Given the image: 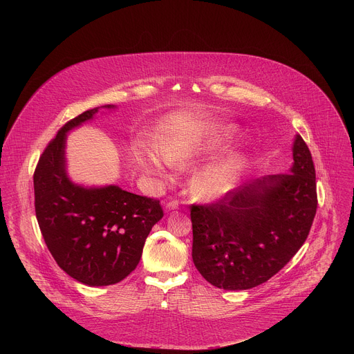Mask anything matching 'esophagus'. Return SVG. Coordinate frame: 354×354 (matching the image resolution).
<instances>
[{"instance_id": "esophagus-1", "label": "esophagus", "mask_w": 354, "mask_h": 354, "mask_svg": "<svg viewBox=\"0 0 354 354\" xmlns=\"http://www.w3.org/2000/svg\"><path fill=\"white\" fill-rule=\"evenodd\" d=\"M179 209V203L176 200H171L169 203H167V210L172 212V210H178Z\"/></svg>"}]
</instances>
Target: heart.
<instances>
[{"label":"heart","instance_id":"heart-1","mask_svg":"<svg viewBox=\"0 0 354 354\" xmlns=\"http://www.w3.org/2000/svg\"><path fill=\"white\" fill-rule=\"evenodd\" d=\"M235 137L236 129L232 124L182 127L162 144V156L175 168L185 169L224 153L232 145ZM136 157L149 172L167 176L168 165L157 154L138 148ZM250 164L252 157L248 151H230L196 172L190 179V190L193 196L206 201L224 197L239 185Z\"/></svg>","mask_w":354,"mask_h":354}]
</instances>
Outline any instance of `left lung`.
Returning <instances> with one entry per match:
<instances>
[{"mask_svg": "<svg viewBox=\"0 0 354 354\" xmlns=\"http://www.w3.org/2000/svg\"><path fill=\"white\" fill-rule=\"evenodd\" d=\"M290 174L249 180L209 205H192V258L210 284L248 290L281 270L306 242L318 206L315 167L299 134Z\"/></svg>", "mask_w": 354, "mask_h": 354, "instance_id": "8db88e82", "label": "left lung"}]
</instances>
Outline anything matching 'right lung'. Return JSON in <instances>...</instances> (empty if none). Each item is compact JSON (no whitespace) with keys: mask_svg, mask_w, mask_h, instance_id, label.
I'll return each mask as SVG.
<instances>
[{"mask_svg":"<svg viewBox=\"0 0 354 354\" xmlns=\"http://www.w3.org/2000/svg\"><path fill=\"white\" fill-rule=\"evenodd\" d=\"M97 111L67 122L44 148L33 174L35 212L47 249L68 276L93 287L126 279L140 262L151 228L164 217L157 198L115 185L88 189L68 179L67 131Z\"/></svg>","mask_w":354,"mask_h":354,"instance_id":"right-lung-1","label":"right lung"}]
</instances>
